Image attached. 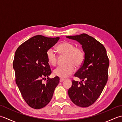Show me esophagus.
Here are the masks:
<instances>
[{"label": "esophagus", "instance_id": "1", "mask_svg": "<svg viewBox=\"0 0 122 122\" xmlns=\"http://www.w3.org/2000/svg\"><path fill=\"white\" fill-rule=\"evenodd\" d=\"M64 81V79H63L61 78L60 79V82H63Z\"/></svg>", "mask_w": 122, "mask_h": 122}]
</instances>
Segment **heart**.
<instances>
[{
	"label": "heart",
	"mask_w": 122,
	"mask_h": 122,
	"mask_svg": "<svg viewBox=\"0 0 122 122\" xmlns=\"http://www.w3.org/2000/svg\"><path fill=\"white\" fill-rule=\"evenodd\" d=\"M58 50L61 55L66 56L63 66H59L53 71V74L62 78H66L74 71V66L79 67L84 61V53L80 48H76L73 43L69 42L61 43L58 46ZM49 63L55 66L58 60V56L53 49H50L46 52Z\"/></svg>",
	"instance_id": "1"
}]
</instances>
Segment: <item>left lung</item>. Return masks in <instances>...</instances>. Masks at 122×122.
I'll return each mask as SVG.
<instances>
[{
  "mask_svg": "<svg viewBox=\"0 0 122 122\" xmlns=\"http://www.w3.org/2000/svg\"><path fill=\"white\" fill-rule=\"evenodd\" d=\"M66 37L80 43L85 54L82 65L74 74L81 81L72 80L68 94L74 104L88 107L100 97L107 81L109 60L107 50L102 44L85 33Z\"/></svg>",
  "mask_w": 122,
  "mask_h": 122,
  "instance_id": "obj_1",
  "label": "left lung"
}]
</instances>
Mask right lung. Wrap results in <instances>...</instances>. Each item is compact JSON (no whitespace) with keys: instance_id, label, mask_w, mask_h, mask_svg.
Here are the masks:
<instances>
[{"instance_id":"1","label":"right lung","mask_w":122,"mask_h":122,"mask_svg":"<svg viewBox=\"0 0 122 122\" xmlns=\"http://www.w3.org/2000/svg\"><path fill=\"white\" fill-rule=\"evenodd\" d=\"M60 38H48L37 35L31 38L17 49L13 68L15 82L28 105L35 109L43 108L50 102L58 85V76L50 78L51 71L46 52ZM47 78L44 84L43 80Z\"/></svg>"}]
</instances>
